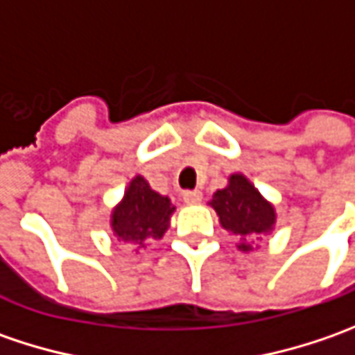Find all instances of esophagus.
Segmentation results:
<instances>
[{"mask_svg":"<svg viewBox=\"0 0 355 355\" xmlns=\"http://www.w3.org/2000/svg\"><path fill=\"white\" fill-rule=\"evenodd\" d=\"M182 198H184L185 203H199L201 198H203V193L198 191V189H193V191H184V193H182Z\"/></svg>","mask_w":355,"mask_h":355,"instance_id":"obj_1","label":"esophagus"}]
</instances>
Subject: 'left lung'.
I'll return each mask as SVG.
<instances>
[{
    "mask_svg": "<svg viewBox=\"0 0 355 355\" xmlns=\"http://www.w3.org/2000/svg\"><path fill=\"white\" fill-rule=\"evenodd\" d=\"M211 207L219 215L221 225L239 237H257L272 231L275 225V207L261 198L254 185L241 173L231 175L225 189L213 196ZM239 249L249 251L251 245L241 243Z\"/></svg>",
    "mask_w": 355,
    "mask_h": 355,
    "instance_id": "8db88e82",
    "label": "left lung"
}]
</instances>
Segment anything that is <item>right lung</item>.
Wrapping results in <instances>:
<instances>
[{
	"instance_id": "obj_1",
	"label": "right lung",
	"mask_w": 355,
	"mask_h": 355,
	"mask_svg": "<svg viewBox=\"0 0 355 355\" xmlns=\"http://www.w3.org/2000/svg\"><path fill=\"white\" fill-rule=\"evenodd\" d=\"M173 205L156 193L144 178H134L122 203L112 211V231L122 243L146 247L148 241L162 239L170 227Z\"/></svg>"
}]
</instances>
